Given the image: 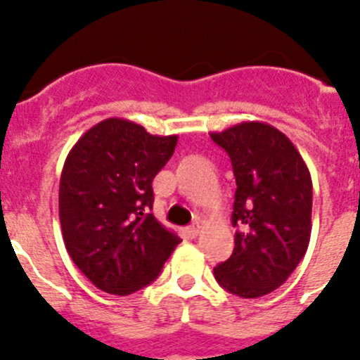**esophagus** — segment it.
<instances>
[{
	"mask_svg": "<svg viewBox=\"0 0 360 360\" xmlns=\"http://www.w3.org/2000/svg\"><path fill=\"white\" fill-rule=\"evenodd\" d=\"M199 233H200V228H199V224L188 226V228L184 229V235H186L188 238H195V236L199 235Z\"/></svg>",
	"mask_w": 360,
	"mask_h": 360,
	"instance_id": "34e87169",
	"label": "esophagus"
}]
</instances>
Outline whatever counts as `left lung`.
<instances>
[{"mask_svg":"<svg viewBox=\"0 0 360 360\" xmlns=\"http://www.w3.org/2000/svg\"><path fill=\"white\" fill-rule=\"evenodd\" d=\"M210 136L228 152L236 181L235 249L213 274L235 296H265L287 281L309 248V168L292 141L264 122H242Z\"/></svg>","mask_w":360,"mask_h":360,"instance_id":"1","label":"left lung"}]
</instances>
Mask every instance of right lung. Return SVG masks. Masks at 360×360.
<instances>
[{
  "mask_svg": "<svg viewBox=\"0 0 360 360\" xmlns=\"http://www.w3.org/2000/svg\"><path fill=\"white\" fill-rule=\"evenodd\" d=\"M177 136L108 118L82 134L60 174L59 217L71 260L95 287L127 296L152 283L181 238L152 215V181Z\"/></svg>",
  "mask_w": 360,
  "mask_h": 360,
  "instance_id": "add662e5",
  "label": "right lung"
}]
</instances>
